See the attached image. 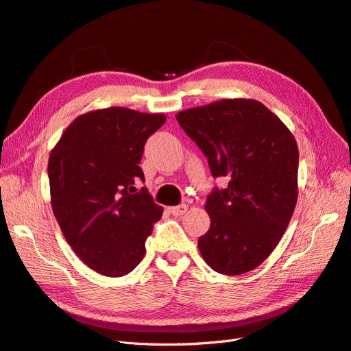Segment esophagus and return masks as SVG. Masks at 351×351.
I'll return each instance as SVG.
<instances>
[{"instance_id":"esophagus-1","label":"esophagus","mask_w":351,"mask_h":351,"mask_svg":"<svg viewBox=\"0 0 351 351\" xmlns=\"http://www.w3.org/2000/svg\"><path fill=\"white\" fill-rule=\"evenodd\" d=\"M168 210L171 212L173 215H176V217H180V215H183V214H186L187 212V205H178V206H173V208H168Z\"/></svg>"}]
</instances>
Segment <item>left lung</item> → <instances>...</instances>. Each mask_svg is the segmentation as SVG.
Masks as SVG:
<instances>
[{
    "label": "left lung",
    "instance_id": "8db88e82",
    "mask_svg": "<svg viewBox=\"0 0 351 351\" xmlns=\"http://www.w3.org/2000/svg\"><path fill=\"white\" fill-rule=\"evenodd\" d=\"M176 119L200 147L214 177H227L205 209L210 227L199 237L215 272L246 274L267 259L297 204L299 147L277 115L256 99H221L180 111Z\"/></svg>",
    "mask_w": 351,
    "mask_h": 351
}]
</instances>
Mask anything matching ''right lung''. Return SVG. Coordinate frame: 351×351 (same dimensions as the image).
Masks as SVG:
<instances>
[{"instance_id":"obj_1","label":"right lung","mask_w":351,"mask_h":351,"mask_svg":"<svg viewBox=\"0 0 351 351\" xmlns=\"http://www.w3.org/2000/svg\"><path fill=\"white\" fill-rule=\"evenodd\" d=\"M165 114L111 107L74 119L48 159L51 206L74 253L105 277H123L143 259L162 217L143 187L145 143Z\"/></svg>"}]
</instances>
